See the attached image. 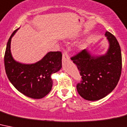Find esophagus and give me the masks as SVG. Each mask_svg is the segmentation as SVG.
<instances>
[{
    "instance_id": "34e87169",
    "label": "esophagus",
    "mask_w": 127,
    "mask_h": 127,
    "mask_svg": "<svg viewBox=\"0 0 127 127\" xmlns=\"http://www.w3.org/2000/svg\"><path fill=\"white\" fill-rule=\"evenodd\" d=\"M69 59H70V57H69L68 53L66 52H64L63 53V61H68Z\"/></svg>"
}]
</instances>
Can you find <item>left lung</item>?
I'll return each mask as SVG.
<instances>
[{
    "mask_svg": "<svg viewBox=\"0 0 127 127\" xmlns=\"http://www.w3.org/2000/svg\"><path fill=\"white\" fill-rule=\"evenodd\" d=\"M105 36L109 43L105 54L95 55L85 49L71 58L82 78L77 85V91L87 100H98L106 96L116 87L121 74L120 46L110 32H106Z\"/></svg>",
    "mask_w": 127,
    "mask_h": 127,
    "instance_id": "left-lung-1",
    "label": "left lung"
}]
</instances>
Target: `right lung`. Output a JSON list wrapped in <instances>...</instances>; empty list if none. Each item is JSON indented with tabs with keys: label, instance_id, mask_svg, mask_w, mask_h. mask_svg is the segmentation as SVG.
Wrapping results in <instances>:
<instances>
[{
	"label": "right lung",
	"instance_id": "obj_1",
	"mask_svg": "<svg viewBox=\"0 0 127 127\" xmlns=\"http://www.w3.org/2000/svg\"><path fill=\"white\" fill-rule=\"evenodd\" d=\"M6 45L4 55L6 73L12 85L19 92L28 97L40 99L51 91L53 85L51 75L62 68V54L60 51L48 52L39 61L32 64L21 63L13 58L11 53L12 38Z\"/></svg>",
	"mask_w": 127,
	"mask_h": 127
}]
</instances>
